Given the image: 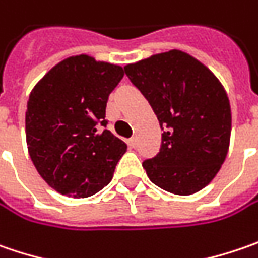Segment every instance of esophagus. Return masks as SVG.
Here are the masks:
<instances>
[{
  "label": "esophagus",
  "instance_id": "1",
  "mask_svg": "<svg viewBox=\"0 0 258 258\" xmlns=\"http://www.w3.org/2000/svg\"><path fill=\"white\" fill-rule=\"evenodd\" d=\"M128 146H130V147H136V146H137V140H136V137L130 139V140H128Z\"/></svg>",
  "mask_w": 258,
  "mask_h": 258
}]
</instances>
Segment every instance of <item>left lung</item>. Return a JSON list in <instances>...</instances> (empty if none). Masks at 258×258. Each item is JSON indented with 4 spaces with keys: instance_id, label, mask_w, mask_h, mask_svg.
<instances>
[{
    "instance_id": "8db88e82",
    "label": "left lung",
    "mask_w": 258,
    "mask_h": 258,
    "mask_svg": "<svg viewBox=\"0 0 258 258\" xmlns=\"http://www.w3.org/2000/svg\"><path fill=\"white\" fill-rule=\"evenodd\" d=\"M124 71L163 130L160 151L143 162L149 179L174 195L204 189L230 147V99L218 78L180 50L154 54Z\"/></svg>"
}]
</instances>
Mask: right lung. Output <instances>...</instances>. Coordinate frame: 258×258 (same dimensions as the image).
Returning a JSON list of instances; mask_svg holds the SVG:
<instances>
[{
  "mask_svg": "<svg viewBox=\"0 0 258 258\" xmlns=\"http://www.w3.org/2000/svg\"><path fill=\"white\" fill-rule=\"evenodd\" d=\"M124 76L88 54L68 57L33 88L26 111L28 154L59 194L88 198L107 186L127 144L107 127L108 96Z\"/></svg>",
  "mask_w": 258,
  "mask_h": 258,
  "instance_id": "obj_1",
  "label": "right lung"
}]
</instances>
